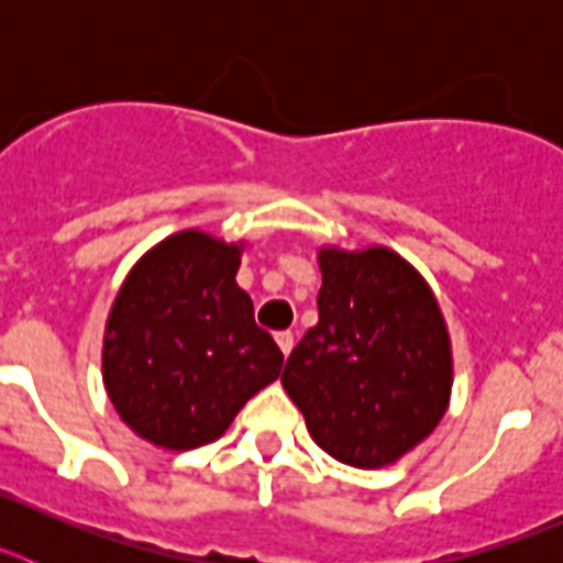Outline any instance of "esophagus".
Returning <instances> with one entry per match:
<instances>
[{
  "label": "esophagus",
  "mask_w": 563,
  "mask_h": 563,
  "mask_svg": "<svg viewBox=\"0 0 563 563\" xmlns=\"http://www.w3.org/2000/svg\"><path fill=\"white\" fill-rule=\"evenodd\" d=\"M276 343H278V350L285 352V355H290L292 346H296V338H292V332H290V330L276 332Z\"/></svg>",
  "instance_id": "1"
}]
</instances>
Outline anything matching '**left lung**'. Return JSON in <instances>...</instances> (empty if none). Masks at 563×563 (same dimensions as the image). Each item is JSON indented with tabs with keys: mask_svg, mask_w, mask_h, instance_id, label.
<instances>
[{
	"mask_svg": "<svg viewBox=\"0 0 563 563\" xmlns=\"http://www.w3.org/2000/svg\"><path fill=\"white\" fill-rule=\"evenodd\" d=\"M318 324L282 386L332 460L386 467L440 426L454 386L451 335L429 282L400 253L318 247Z\"/></svg>",
	"mask_w": 563,
	"mask_h": 563,
	"instance_id": "1",
	"label": "left lung"
}]
</instances>
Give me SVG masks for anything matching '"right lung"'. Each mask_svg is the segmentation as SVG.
Listing matches in <instances>:
<instances>
[{"label":"right lung","instance_id":"right-lung-1","mask_svg":"<svg viewBox=\"0 0 563 563\" xmlns=\"http://www.w3.org/2000/svg\"><path fill=\"white\" fill-rule=\"evenodd\" d=\"M245 242L172 233L123 278L103 330V386L141 440L191 451L220 440L285 355L236 285Z\"/></svg>","mask_w":563,"mask_h":563}]
</instances>
